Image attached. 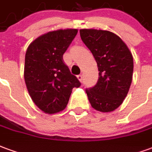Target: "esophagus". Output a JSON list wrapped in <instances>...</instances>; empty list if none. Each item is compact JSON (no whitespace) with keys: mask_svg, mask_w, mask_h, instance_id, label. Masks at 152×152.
<instances>
[{"mask_svg":"<svg viewBox=\"0 0 152 152\" xmlns=\"http://www.w3.org/2000/svg\"><path fill=\"white\" fill-rule=\"evenodd\" d=\"M77 78H78V80L80 81L81 83H83V75H77Z\"/></svg>","mask_w":152,"mask_h":152,"instance_id":"esophagus-1","label":"esophagus"}]
</instances>
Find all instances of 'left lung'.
I'll return each mask as SVG.
<instances>
[{
  "mask_svg": "<svg viewBox=\"0 0 152 152\" xmlns=\"http://www.w3.org/2000/svg\"><path fill=\"white\" fill-rule=\"evenodd\" d=\"M80 36L93 54L99 71L96 85L86 89L88 99L96 110L113 111L122 104L132 82V54L113 32L82 29Z\"/></svg>",
  "mask_w": 152,
  "mask_h": 152,
  "instance_id": "8db88e82",
  "label": "left lung"
}]
</instances>
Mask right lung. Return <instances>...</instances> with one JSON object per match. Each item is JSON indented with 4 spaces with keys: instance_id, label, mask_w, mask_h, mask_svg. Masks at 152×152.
<instances>
[{
    "instance_id": "obj_1",
    "label": "right lung",
    "mask_w": 152,
    "mask_h": 152,
    "mask_svg": "<svg viewBox=\"0 0 152 152\" xmlns=\"http://www.w3.org/2000/svg\"><path fill=\"white\" fill-rule=\"evenodd\" d=\"M77 29L48 32L30 44L25 56L24 78L30 96L45 113L62 111L74 87L81 83L63 61Z\"/></svg>"
}]
</instances>
